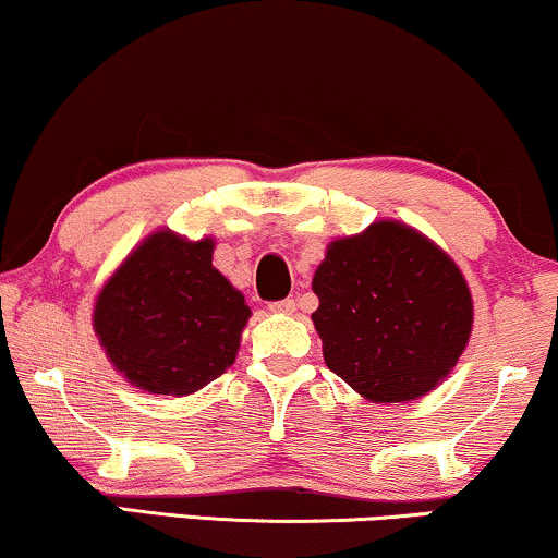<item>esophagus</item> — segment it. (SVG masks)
Returning <instances> with one entry per match:
<instances>
[{
	"label": "esophagus",
	"mask_w": 558,
	"mask_h": 558,
	"mask_svg": "<svg viewBox=\"0 0 558 558\" xmlns=\"http://www.w3.org/2000/svg\"><path fill=\"white\" fill-rule=\"evenodd\" d=\"M272 314H293L295 312V301L293 299H283V301H272L270 303Z\"/></svg>",
	"instance_id": "obj_1"
}]
</instances>
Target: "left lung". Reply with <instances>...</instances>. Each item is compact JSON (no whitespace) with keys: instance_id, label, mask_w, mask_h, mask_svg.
<instances>
[{"instance_id":"8db88e82","label":"left lung","mask_w":558,"mask_h":558,"mask_svg":"<svg viewBox=\"0 0 558 558\" xmlns=\"http://www.w3.org/2000/svg\"><path fill=\"white\" fill-rule=\"evenodd\" d=\"M324 363L365 399L425 397L466 350L474 301L440 246L399 221L335 239L312 280Z\"/></svg>"}]
</instances>
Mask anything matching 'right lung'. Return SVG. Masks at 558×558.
I'll return each instance as SVG.
<instances>
[{"mask_svg":"<svg viewBox=\"0 0 558 558\" xmlns=\"http://www.w3.org/2000/svg\"><path fill=\"white\" fill-rule=\"evenodd\" d=\"M210 263L214 239L187 242L159 229L97 293L92 327L136 389L187 397L236 361L252 312Z\"/></svg>","mask_w":558,"mask_h":558,"instance_id":"1","label":"right lung"}]
</instances>
